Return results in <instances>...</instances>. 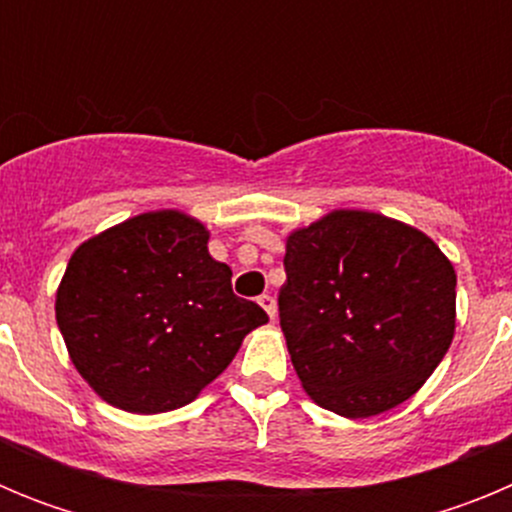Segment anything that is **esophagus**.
<instances>
[{"label":"esophagus","instance_id":"1","mask_svg":"<svg viewBox=\"0 0 512 512\" xmlns=\"http://www.w3.org/2000/svg\"><path fill=\"white\" fill-rule=\"evenodd\" d=\"M259 305L264 307L266 315H269V318L274 320V315H277V302H274V297H271V295H261L259 297Z\"/></svg>","mask_w":512,"mask_h":512}]
</instances>
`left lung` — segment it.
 <instances>
[{"label": "left lung", "instance_id": "left-lung-1", "mask_svg": "<svg viewBox=\"0 0 512 512\" xmlns=\"http://www.w3.org/2000/svg\"><path fill=\"white\" fill-rule=\"evenodd\" d=\"M279 315L310 400L372 418L410 400L456 330V271L433 238L369 210H330L284 243Z\"/></svg>", "mask_w": 512, "mask_h": 512}]
</instances>
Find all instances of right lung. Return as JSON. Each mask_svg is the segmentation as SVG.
Instances as JSON below:
<instances>
[{
    "label": "right lung",
    "mask_w": 512,
    "mask_h": 512,
    "mask_svg": "<svg viewBox=\"0 0 512 512\" xmlns=\"http://www.w3.org/2000/svg\"><path fill=\"white\" fill-rule=\"evenodd\" d=\"M210 230L182 210H151L92 235L56 289V323L81 379L135 415L184 408L269 323L207 251Z\"/></svg>",
    "instance_id": "add662e5"
}]
</instances>
